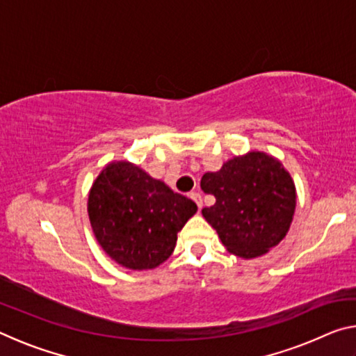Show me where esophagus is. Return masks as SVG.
<instances>
[{
  "label": "esophagus",
  "mask_w": 356,
  "mask_h": 356,
  "mask_svg": "<svg viewBox=\"0 0 356 356\" xmlns=\"http://www.w3.org/2000/svg\"><path fill=\"white\" fill-rule=\"evenodd\" d=\"M190 197H191V200L193 201H195L196 202V206H197V209H202V197H201V195H200V193H197V191H191L190 193Z\"/></svg>",
  "instance_id": "obj_1"
}]
</instances>
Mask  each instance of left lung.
<instances>
[{
	"mask_svg": "<svg viewBox=\"0 0 356 356\" xmlns=\"http://www.w3.org/2000/svg\"><path fill=\"white\" fill-rule=\"evenodd\" d=\"M201 188L215 196L213 206L202 209L204 218L232 254L262 256L286 237L297 195L291 174L273 156H236L204 174Z\"/></svg>",
	"mask_w": 356,
	"mask_h": 356,
	"instance_id": "left-lung-1",
	"label": "left lung"
}]
</instances>
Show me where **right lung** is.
<instances>
[{"label":"right lung","mask_w":356,"mask_h":356,"mask_svg":"<svg viewBox=\"0 0 356 356\" xmlns=\"http://www.w3.org/2000/svg\"><path fill=\"white\" fill-rule=\"evenodd\" d=\"M196 204L129 161L110 163L89 193L88 213L95 238L122 267H159L172 254L177 232Z\"/></svg>","instance_id":"1"}]
</instances>
